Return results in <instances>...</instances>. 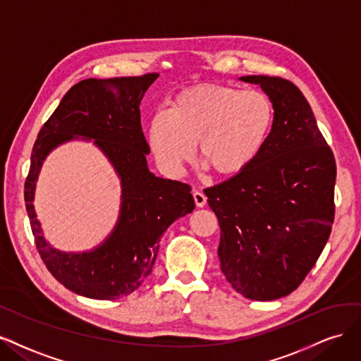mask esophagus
Here are the masks:
<instances>
[{"mask_svg": "<svg viewBox=\"0 0 361 361\" xmlns=\"http://www.w3.org/2000/svg\"><path fill=\"white\" fill-rule=\"evenodd\" d=\"M193 200L197 208H202L207 204V196L201 190H193Z\"/></svg>", "mask_w": 361, "mask_h": 361, "instance_id": "1", "label": "esophagus"}]
</instances>
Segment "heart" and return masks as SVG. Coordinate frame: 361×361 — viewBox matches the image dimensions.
Instances as JSON below:
<instances>
[{"label": "heart", "mask_w": 361, "mask_h": 361, "mask_svg": "<svg viewBox=\"0 0 361 361\" xmlns=\"http://www.w3.org/2000/svg\"><path fill=\"white\" fill-rule=\"evenodd\" d=\"M274 106L258 90L193 85L149 120L148 142L159 164L176 173L195 154L220 177H235L258 160L271 136Z\"/></svg>", "instance_id": "heart-1"}]
</instances>
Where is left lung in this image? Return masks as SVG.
Segmentation results:
<instances>
[{
    "instance_id": "1",
    "label": "left lung",
    "mask_w": 361,
    "mask_h": 361,
    "mask_svg": "<svg viewBox=\"0 0 361 361\" xmlns=\"http://www.w3.org/2000/svg\"><path fill=\"white\" fill-rule=\"evenodd\" d=\"M274 106L271 136L255 164L205 189L220 225V270L237 293L270 301L293 293L315 265L334 219L336 161L306 97L262 75Z\"/></svg>"
}]
</instances>
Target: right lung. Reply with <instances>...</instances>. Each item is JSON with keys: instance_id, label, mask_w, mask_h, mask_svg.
<instances>
[{"instance_id": "1", "label": "right lung", "mask_w": 361, "mask_h": 361, "mask_svg": "<svg viewBox=\"0 0 361 361\" xmlns=\"http://www.w3.org/2000/svg\"><path fill=\"white\" fill-rule=\"evenodd\" d=\"M159 78L85 79L66 92L32 147L25 181V202L36 246L58 282L78 295L115 300L132 294L149 276L164 232L193 212L190 185L156 177L148 169L149 147L141 127V100ZM92 140L122 181L119 220L99 247L63 252L44 238L33 208V193L42 161L71 140Z\"/></svg>"}]
</instances>
